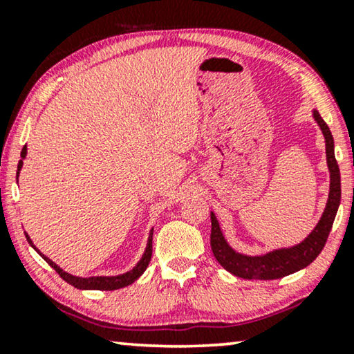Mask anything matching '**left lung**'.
I'll list each match as a JSON object with an SVG mask.
<instances>
[{
    "mask_svg": "<svg viewBox=\"0 0 354 354\" xmlns=\"http://www.w3.org/2000/svg\"><path fill=\"white\" fill-rule=\"evenodd\" d=\"M313 118L316 120L319 129L322 130L324 140H326V156L327 167L330 172V188H328V198L326 203L321 219L303 241L298 245L288 246V248L272 250L266 254L250 256L235 251L227 243L224 234H222L219 221L214 212L211 211V248L222 268L229 270L230 274L241 279L250 280H274L282 279L285 275L298 272L313 263L321 253L326 245L327 236L335 221L338 206L342 198L340 185V169H338L335 153H333V137L328 125L324 122L321 114L316 109L313 111Z\"/></svg>",
    "mask_w": 354,
    "mask_h": 354,
    "instance_id": "8db88e82",
    "label": "left lung"
}]
</instances>
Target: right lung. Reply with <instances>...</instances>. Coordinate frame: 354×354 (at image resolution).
<instances>
[{"label":"right lung","mask_w":354,"mask_h":354,"mask_svg":"<svg viewBox=\"0 0 354 354\" xmlns=\"http://www.w3.org/2000/svg\"><path fill=\"white\" fill-rule=\"evenodd\" d=\"M26 156H27V148L24 147L22 153H21L22 159L17 164V178H19V172H21L24 159H26ZM26 236H27V241L30 243L32 248H35V245H33L30 236H28L27 234H26ZM37 253L40 254L41 258L45 259L46 263L50 264L51 268L55 269L56 272L66 280L67 283H71L72 287H75L79 290H118V288H124V287H127V285L133 283L135 280H137L140 275H142L145 270H147L149 261H151V253H153V229H151V232H149L147 248H145V253L142 256V259H140L137 263V266H135L132 270H129V272L119 274V275H111V277H106V275H98V277H75V275H72L69 272H66V270H62L56 263H53L50 258H46L45 254L40 253V250H37Z\"/></svg>","instance_id":"right-lung-1"}]
</instances>
